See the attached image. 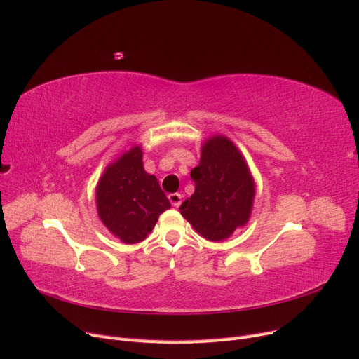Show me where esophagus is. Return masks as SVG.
I'll use <instances>...</instances> for the list:
<instances>
[{
	"instance_id": "1",
	"label": "esophagus",
	"mask_w": 359,
	"mask_h": 359,
	"mask_svg": "<svg viewBox=\"0 0 359 359\" xmlns=\"http://www.w3.org/2000/svg\"><path fill=\"white\" fill-rule=\"evenodd\" d=\"M169 201H170L172 206H175V208H178V206L181 205L182 196H181L180 193H172V194H169Z\"/></svg>"
}]
</instances>
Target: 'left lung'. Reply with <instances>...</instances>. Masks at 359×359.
Segmentation results:
<instances>
[{"label":"left lung","instance_id":"8db88e82","mask_svg":"<svg viewBox=\"0 0 359 359\" xmlns=\"http://www.w3.org/2000/svg\"><path fill=\"white\" fill-rule=\"evenodd\" d=\"M194 193L180 211L193 229L210 241H223L245 226L255 201V181L231 139L214 135L202 145L199 165L191 169Z\"/></svg>","mask_w":359,"mask_h":359}]
</instances>
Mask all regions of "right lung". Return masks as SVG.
<instances>
[{"label": "right lung", "instance_id": "right-lung-1", "mask_svg": "<svg viewBox=\"0 0 359 359\" xmlns=\"http://www.w3.org/2000/svg\"><path fill=\"white\" fill-rule=\"evenodd\" d=\"M100 220L126 244L144 241L170 202L144 169L142 148L132 147L103 172L95 189Z\"/></svg>", "mask_w": 359, "mask_h": 359}]
</instances>
